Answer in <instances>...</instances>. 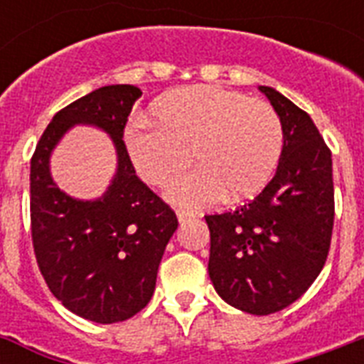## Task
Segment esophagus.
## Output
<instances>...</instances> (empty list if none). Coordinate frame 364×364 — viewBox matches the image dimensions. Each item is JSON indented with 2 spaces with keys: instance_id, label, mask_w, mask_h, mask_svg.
I'll list each match as a JSON object with an SVG mask.
<instances>
[{
  "instance_id": "obj_1",
  "label": "esophagus",
  "mask_w": 364,
  "mask_h": 364,
  "mask_svg": "<svg viewBox=\"0 0 364 364\" xmlns=\"http://www.w3.org/2000/svg\"><path fill=\"white\" fill-rule=\"evenodd\" d=\"M191 217H193V213H188V211H185V210H177V219H179V223H187L188 219H191Z\"/></svg>"
}]
</instances>
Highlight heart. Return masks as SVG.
<instances>
[{"instance_id":"1","label":"heart","mask_w":364,"mask_h":364,"mask_svg":"<svg viewBox=\"0 0 364 364\" xmlns=\"http://www.w3.org/2000/svg\"><path fill=\"white\" fill-rule=\"evenodd\" d=\"M153 122L136 119L124 130V149L143 181L162 187L193 162L168 188L185 208L221 198H253L274 176L283 149L279 115L262 100L227 88L196 85L171 90L151 105Z\"/></svg>"}]
</instances>
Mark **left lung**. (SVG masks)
I'll return each mask as SVG.
<instances>
[{"mask_svg":"<svg viewBox=\"0 0 364 364\" xmlns=\"http://www.w3.org/2000/svg\"><path fill=\"white\" fill-rule=\"evenodd\" d=\"M283 126L276 176L249 204L205 215L210 272L225 302L268 316L299 300L325 266L334 223L333 159L310 115L259 87Z\"/></svg>","mask_w":364,"mask_h":364,"instance_id":"obj_1","label":"left lung"}]
</instances>
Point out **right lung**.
I'll use <instances>...</instances> for the list:
<instances>
[{
  "instance_id": "add662e5",
  "label": "right lung",
  "mask_w": 364,
  "mask_h": 364,
  "mask_svg": "<svg viewBox=\"0 0 364 364\" xmlns=\"http://www.w3.org/2000/svg\"><path fill=\"white\" fill-rule=\"evenodd\" d=\"M141 90L109 85L53 117L30 166L31 240L50 293L88 321L119 323L149 304L177 217L136 176L124 149V126ZM75 124L96 125L114 139L117 171L96 200H77L50 176V154Z\"/></svg>"
}]
</instances>
